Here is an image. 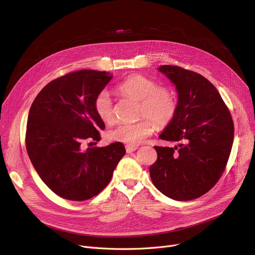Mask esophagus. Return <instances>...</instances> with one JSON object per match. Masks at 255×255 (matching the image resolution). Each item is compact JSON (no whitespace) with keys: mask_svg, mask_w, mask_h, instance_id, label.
<instances>
[{"mask_svg":"<svg viewBox=\"0 0 255 255\" xmlns=\"http://www.w3.org/2000/svg\"><path fill=\"white\" fill-rule=\"evenodd\" d=\"M137 149H138V146H136V145H129V144L126 145V152L127 153H132V152L136 151Z\"/></svg>","mask_w":255,"mask_h":255,"instance_id":"esophagus-1","label":"esophagus"}]
</instances>
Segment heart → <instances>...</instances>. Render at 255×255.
Wrapping results in <instances>:
<instances>
[{
	"mask_svg": "<svg viewBox=\"0 0 255 255\" xmlns=\"http://www.w3.org/2000/svg\"><path fill=\"white\" fill-rule=\"evenodd\" d=\"M120 93L139 101L138 117L143 118L133 124H121L109 132V139L129 145L140 143L150 136L154 124L162 128L175 119L178 112V101L173 92L167 87L158 86L154 79L141 74H133L124 79L118 87ZM94 107L103 123L115 122L114 102L109 91H101L95 98ZM152 122L151 123L149 120Z\"/></svg>",
	"mask_w": 255,
	"mask_h": 255,
	"instance_id": "1",
	"label": "heart"
}]
</instances>
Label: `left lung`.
I'll return each mask as SVG.
<instances>
[{
  "mask_svg": "<svg viewBox=\"0 0 255 255\" xmlns=\"http://www.w3.org/2000/svg\"><path fill=\"white\" fill-rule=\"evenodd\" d=\"M159 71L176 85L178 112L160 138L175 148L154 146L150 166L156 188L169 198L191 200L212 189L225 170L234 141L232 115L219 92L207 78L179 66Z\"/></svg>",
  "mask_w": 255,
  "mask_h": 255,
  "instance_id": "obj_1",
  "label": "left lung"
}]
</instances>
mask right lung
I'll use <instances>...</instances> for the list:
<instances>
[{"label":"right lung","instance_id":"add662e5","mask_svg":"<svg viewBox=\"0 0 255 255\" xmlns=\"http://www.w3.org/2000/svg\"><path fill=\"white\" fill-rule=\"evenodd\" d=\"M113 75L80 70L51 80L33 101L25 148L39 177L57 195L84 202L99 194L126 151L122 142L83 151L86 140H100L104 123L94 102Z\"/></svg>","mask_w":255,"mask_h":255}]
</instances>
